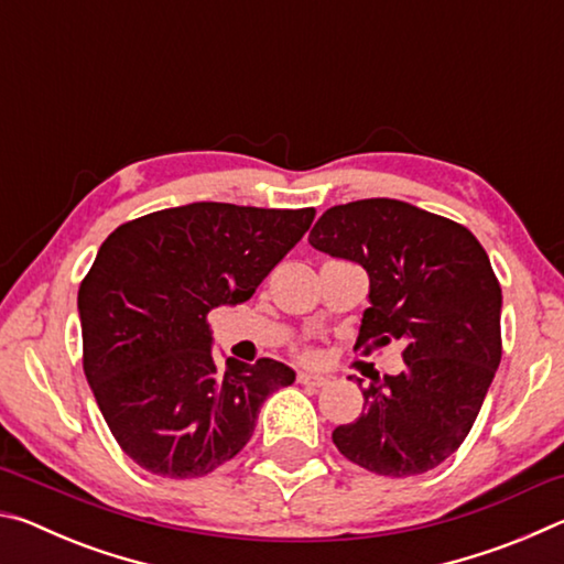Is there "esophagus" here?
<instances>
[{
    "label": "esophagus",
    "mask_w": 564,
    "mask_h": 564,
    "mask_svg": "<svg viewBox=\"0 0 564 564\" xmlns=\"http://www.w3.org/2000/svg\"><path fill=\"white\" fill-rule=\"evenodd\" d=\"M295 380H299L301 386H308V388L328 386V378L326 376H316V373H299V376H295Z\"/></svg>",
    "instance_id": "34e87169"
}]
</instances>
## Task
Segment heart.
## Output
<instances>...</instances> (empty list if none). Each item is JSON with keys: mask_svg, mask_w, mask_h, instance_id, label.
<instances>
[{"mask_svg": "<svg viewBox=\"0 0 564 564\" xmlns=\"http://www.w3.org/2000/svg\"><path fill=\"white\" fill-rule=\"evenodd\" d=\"M301 358H313V350L311 348H301Z\"/></svg>", "mask_w": 564, "mask_h": 564, "instance_id": "heart-1", "label": "heart"}]
</instances>
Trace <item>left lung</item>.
Here are the masks:
<instances>
[{"label":"left lung","mask_w":564,"mask_h":564,"mask_svg":"<svg viewBox=\"0 0 564 564\" xmlns=\"http://www.w3.org/2000/svg\"><path fill=\"white\" fill-rule=\"evenodd\" d=\"M308 241L370 275L356 348L403 343V373L370 380L366 413L338 425L333 443L376 475L433 470L470 433L502 358L488 253L470 228L395 198L333 206Z\"/></svg>","instance_id":"1"}]
</instances>
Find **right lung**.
I'll return each instance as SVG.
<instances>
[{"label": "right lung", "mask_w": 564, "mask_h": 564, "mask_svg": "<svg viewBox=\"0 0 564 564\" xmlns=\"http://www.w3.org/2000/svg\"><path fill=\"white\" fill-rule=\"evenodd\" d=\"M316 208L188 204L113 228L79 285L82 362L111 435L151 475L214 473L251 441L279 360L212 356L216 305L251 299Z\"/></svg>", "instance_id": "obj_1"}]
</instances>
